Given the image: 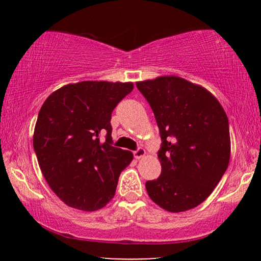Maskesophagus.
Wrapping results in <instances>:
<instances>
[{
	"mask_svg": "<svg viewBox=\"0 0 261 261\" xmlns=\"http://www.w3.org/2000/svg\"><path fill=\"white\" fill-rule=\"evenodd\" d=\"M145 154H146V151H145L143 147H139L138 149H137V151L134 152L135 158L138 159V160H139V159H141V158H144Z\"/></svg>",
	"mask_w": 261,
	"mask_h": 261,
	"instance_id": "esophagus-1",
	"label": "esophagus"
}]
</instances>
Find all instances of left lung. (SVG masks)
Returning <instances> with one entry per match:
<instances>
[{"instance_id": "1", "label": "left lung", "mask_w": 261, "mask_h": 261, "mask_svg": "<svg viewBox=\"0 0 261 261\" xmlns=\"http://www.w3.org/2000/svg\"><path fill=\"white\" fill-rule=\"evenodd\" d=\"M161 136V175L147 180L151 199L178 213L200 205L213 192L230 159L227 114L200 85L176 76L137 82Z\"/></svg>"}]
</instances>
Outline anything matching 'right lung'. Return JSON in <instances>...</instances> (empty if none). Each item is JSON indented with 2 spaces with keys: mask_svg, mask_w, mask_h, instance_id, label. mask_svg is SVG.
Wrapping results in <instances>:
<instances>
[{
  "mask_svg": "<svg viewBox=\"0 0 261 261\" xmlns=\"http://www.w3.org/2000/svg\"><path fill=\"white\" fill-rule=\"evenodd\" d=\"M132 90V83L86 81L59 88L43 102L33 148L48 185L72 208L93 212L107 205L134 159L112 146L110 125L114 108Z\"/></svg>",
  "mask_w": 261,
  "mask_h": 261,
  "instance_id": "add662e5",
  "label": "right lung"
}]
</instances>
